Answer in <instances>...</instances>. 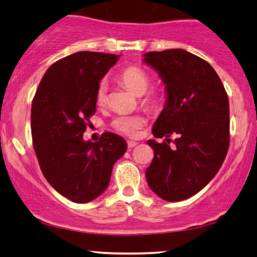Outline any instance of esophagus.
I'll return each mask as SVG.
<instances>
[{
    "label": "esophagus",
    "instance_id": "1",
    "mask_svg": "<svg viewBox=\"0 0 257 257\" xmlns=\"http://www.w3.org/2000/svg\"><path fill=\"white\" fill-rule=\"evenodd\" d=\"M137 145H138V143L133 142V140H128V142H127V147H128V149H133V147H136Z\"/></svg>",
    "mask_w": 257,
    "mask_h": 257
}]
</instances>
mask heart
<instances>
[{"mask_svg":"<svg viewBox=\"0 0 257 257\" xmlns=\"http://www.w3.org/2000/svg\"><path fill=\"white\" fill-rule=\"evenodd\" d=\"M119 79L125 84L137 96H142L149 89L151 78L145 70L138 66H128L122 70L119 75ZM107 99V83L105 80L98 84L96 90V101L98 105H104ZM161 101L160 94L156 91L146 93L142 98V104L149 110H156L159 107ZM146 124V118L142 114H120L117 115L111 122V126L115 131L127 137H136L139 130Z\"/></svg>","mask_w":257,"mask_h":257,"instance_id":"heart-1","label":"heart"}]
</instances>
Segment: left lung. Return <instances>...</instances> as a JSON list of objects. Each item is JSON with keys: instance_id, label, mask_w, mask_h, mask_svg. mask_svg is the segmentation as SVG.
<instances>
[{"instance_id": "obj_1", "label": "left lung", "mask_w": 257, "mask_h": 257, "mask_svg": "<svg viewBox=\"0 0 257 257\" xmlns=\"http://www.w3.org/2000/svg\"><path fill=\"white\" fill-rule=\"evenodd\" d=\"M166 89V103L149 140L154 150L146 170L150 188L166 201H181L205 187L220 170L229 147V100L215 70L205 59L170 49L144 55ZM177 134L175 146L168 145Z\"/></svg>"}]
</instances>
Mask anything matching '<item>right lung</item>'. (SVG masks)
<instances>
[{"mask_svg": "<svg viewBox=\"0 0 257 257\" xmlns=\"http://www.w3.org/2000/svg\"><path fill=\"white\" fill-rule=\"evenodd\" d=\"M119 56L80 51L59 59L44 73L31 105V135L42 173L77 203L92 201L107 188L124 138L104 132L96 143L83 133L96 112V90Z\"/></svg>", "mask_w": 257, "mask_h": 257, "instance_id": "1", "label": "right lung"}]
</instances>
